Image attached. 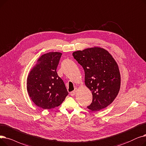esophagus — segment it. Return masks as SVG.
I'll return each instance as SVG.
<instances>
[{
  "label": "esophagus",
  "mask_w": 146,
  "mask_h": 146,
  "mask_svg": "<svg viewBox=\"0 0 146 146\" xmlns=\"http://www.w3.org/2000/svg\"><path fill=\"white\" fill-rule=\"evenodd\" d=\"M76 92H77V88H76L74 91H72V92H71L70 93V95L71 96H74L75 94V93H76Z\"/></svg>",
  "instance_id": "34e87169"
}]
</instances>
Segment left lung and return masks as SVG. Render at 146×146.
Instances as JSON below:
<instances>
[{"label":"left lung","mask_w":146,"mask_h":146,"mask_svg":"<svg viewBox=\"0 0 146 146\" xmlns=\"http://www.w3.org/2000/svg\"><path fill=\"white\" fill-rule=\"evenodd\" d=\"M74 58L84 69L85 84L92 93L87 108L99 111L112 103L118 94L121 75L116 62L108 51L100 47L73 52Z\"/></svg>","instance_id":"left-lung-1"}]
</instances>
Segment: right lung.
Instances as JSON below:
<instances>
[{"label": "right lung", "instance_id": "right-lung-1", "mask_svg": "<svg viewBox=\"0 0 146 146\" xmlns=\"http://www.w3.org/2000/svg\"><path fill=\"white\" fill-rule=\"evenodd\" d=\"M62 53L48 52L37 59L27 79V89L36 106L50 109L60 105L68 92L57 74L56 68Z\"/></svg>", "mask_w": 146, "mask_h": 146}]
</instances>
